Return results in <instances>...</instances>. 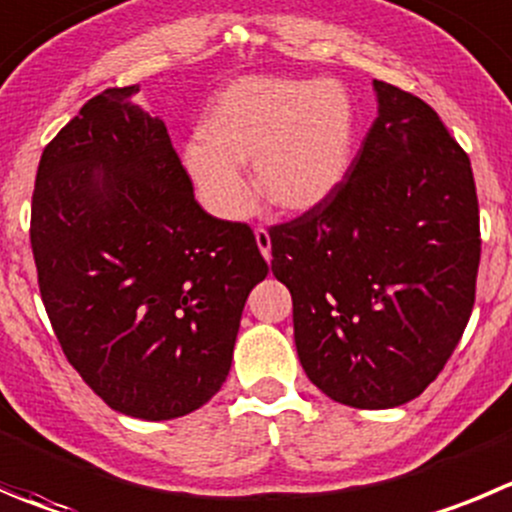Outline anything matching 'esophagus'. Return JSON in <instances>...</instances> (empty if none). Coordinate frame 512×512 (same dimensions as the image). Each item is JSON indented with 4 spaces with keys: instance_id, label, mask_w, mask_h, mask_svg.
Returning <instances> with one entry per match:
<instances>
[{
    "instance_id": "1",
    "label": "esophagus",
    "mask_w": 512,
    "mask_h": 512,
    "mask_svg": "<svg viewBox=\"0 0 512 512\" xmlns=\"http://www.w3.org/2000/svg\"><path fill=\"white\" fill-rule=\"evenodd\" d=\"M256 246H259L261 256H264L266 261H271V236L266 228H256Z\"/></svg>"
}]
</instances>
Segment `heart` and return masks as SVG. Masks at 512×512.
I'll return each mask as SVG.
<instances>
[{
  "instance_id": "1",
  "label": "heart",
  "mask_w": 512,
  "mask_h": 512,
  "mask_svg": "<svg viewBox=\"0 0 512 512\" xmlns=\"http://www.w3.org/2000/svg\"><path fill=\"white\" fill-rule=\"evenodd\" d=\"M354 102L337 80L253 75L231 82L183 145L198 201L218 221L251 213L253 168L261 196L289 213L321 208L342 188L354 153Z\"/></svg>"
}]
</instances>
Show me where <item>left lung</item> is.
Masks as SVG:
<instances>
[{
  "instance_id": "obj_1",
  "label": "left lung",
  "mask_w": 512,
  "mask_h": 512,
  "mask_svg": "<svg viewBox=\"0 0 512 512\" xmlns=\"http://www.w3.org/2000/svg\"><path fill=\"white\" fill-rule=\"evenodd\" d=\"M377 118L329 203L271 228L311 384L339 405L420 397L475 304L480 216L467 155L427 102L372 82Z\"/></svg>"
}]
</instances>
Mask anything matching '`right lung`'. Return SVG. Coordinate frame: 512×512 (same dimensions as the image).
I'll use <instances>...</instances> for the list:
<instances>
[{"label": "right lung", "instance_id": "1", "mask_svg": "<svg viewBox=\"0 0 512 512\" xmlns=\"http://www.w3.org/2000/svg\"><path fill=\"white\" fill-rule=\"evenodd\" d=\"M140 87L92 97L45 148L32 253L62 352L97 397L175 420L226 382L269 266L251 228L208 216Z\"/></svg>", "mask_w": 512, "mask_h": 512}]
</instances>
